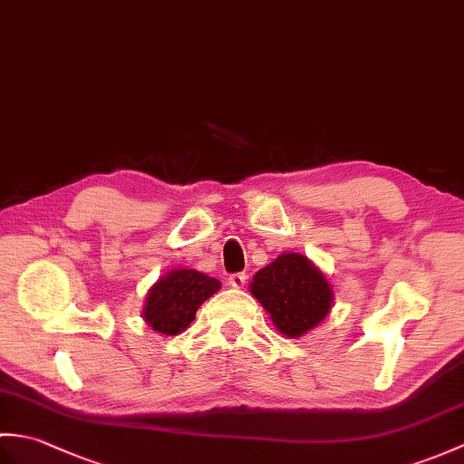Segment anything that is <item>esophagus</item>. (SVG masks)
Here are the masks:
<instances>
[{
    "mask_svg": "<svg viewBox=\"0 0 464 464\" xmlns=\"http://www.w3.org/2000/svg\"><path fill=\"white\" fill-rule=\"evenodd\" d=\"M245 283H246L245 273H235L229 276V286H233V288H243Z\"/></svg>",
    "mask_w": 464,
    "mask_h": 464,
    "instance_id": "34e87169",
    "label": "esophagus"
}]
</instances>
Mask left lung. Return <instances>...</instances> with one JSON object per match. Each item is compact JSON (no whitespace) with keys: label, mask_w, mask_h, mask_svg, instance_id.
Segmentation results:
<instances>
[{"label":"left lung","mask_w":464,"mask_h":464,"mask_svg":"<svg viewBox=\"0 0 464 464\" xmlns=\"http://www.w3.org/2000/svg\"><path fill=\"white\" fill-rule=\"evenodd\" d=\"M249 290L286 338H300L316 328L334 304L326 275L300 253L278 255L255 273Z\"/></svg>","instance_id":"left-lung-1"}]
</instances>
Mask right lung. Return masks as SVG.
<instances>
[{"label":"right lung","mask_w":464,"mask_h":464,"mask_svg":"<svg viewBox=\"0 0 464 464\" xmlns=\"http://www.w3.org/2000/svg\"><path fill=\"white\" fill-rule=\"evenodd\" d=\"M219 288L218 278L196 268H174L150 286L142 318L161 336H176L191 324L198 308Z\"/></svg>","instance_id":"right-lung-1"}]
</instances>
